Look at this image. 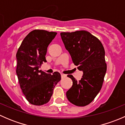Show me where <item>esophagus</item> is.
Here are the masks:
<instances>
[{
	"label": "esophagus",
	"instance_id": "1",
	"mask_svg": "<svg viewBox=\"0 0 125 125\" xmlns=\"http://www.w3.org/2000/svg\"><path fill=\"white\" fill-rule=\"evenodd\" d=\"M61 77H62V78H65V77H66V74H61Z\"/></svg>",
	"mask_w": 125,
	"mask_h": 125
}]
</instances>
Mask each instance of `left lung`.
Here are the masks:
<instances>
[{
    "instance_id": "8db88e82",
    "label": "left lung",
    "mask_w": 125,
    "mask_h": 125,
    "mask_svg": "<svg viewBox=\"0 0 125 125\" xmlns=\"http://www.w3.org/2000/svg\"><path fill=\"white\" fill-rule=\"evenodd\" d=\"M62 40L77 69L83 71L79 82L72 75L73 86L66 92L71 103L85 106L91 103L101 89L106 72L104 48L101 42L84 30L61 32Z\"/></svg>"
}]
</instances>
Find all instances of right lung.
I'll use <instances>...</instances> for the list:
<instances>
[{"instance_id":"right-lung-1","label":"right lung","mask_w":125,"mask_h":125,"mask_svg":"<svg viewBox=\"0 0 125 125\" xmlns=\"http://www.w3.org/2000/svg\"><path fill=\"white\" fill-rule=\"evenodd\" d=\"M55 32L35 30L30 32L18 49L16 74L21 88L31 104L40 106L50 101L55 85L61 80L59 72L52 75L39 70L45 59L47 48Z\"/></svg>"}]
</instances>
